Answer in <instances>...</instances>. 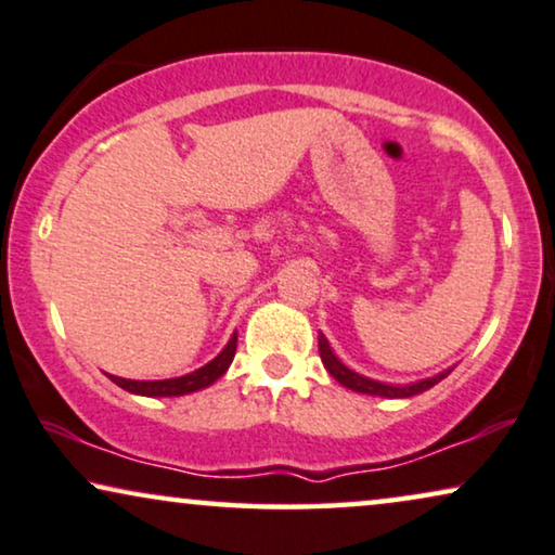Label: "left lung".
Instances as JSON below:
<instances>
[{
    "label": "left lung",
    "mask_w": 555,
    "mask_h": 555,
    "mask_svg": "<svg viewBox=\"0 0 555 555\" xmlns=\"http://www.w3.org/2000/svg\"><path fill=\"white\" fill-rule=\"evenodd\" d=\"M320 358H322L324 367H327V373L339 383V386L350 388V390H354V393L380 396V398H411V396H418V393H424V390L437 386L439 380H444L447 375L452 373V367H447V371L431 375V378H424V380H416V383H405V386H390V383H380V380L365 378V375L350 371V367H347L343 360H339L337 354L332 352L327 337H324L322 332H320Z\"/></svg>",
    "instance_id": "8db88e82"
}]
</instances>
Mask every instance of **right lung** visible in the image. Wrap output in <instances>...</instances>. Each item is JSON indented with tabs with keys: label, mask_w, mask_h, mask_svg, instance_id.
Instances as JSON below:
<instances>
[{
	"label": "right lung",
	"mask_w": 555,
	"mask_h": 555,
	"mask_svg": "<svg viewBox=\"0 0 555 555\" xmlns=\"http://www.w3.org/2000/svg\"><path fill=\"white\" fill-rule=\"evenodd\" d=\"M235 345H238V335L233 332V337L228 339V345L220 350L218 358H212L208 365L197 367L188 375H180V378H167V380H129L118 378V375H108L111 380L116 383L118 388L129 390L134 396H150V398H169V396H188L195 393V390H203L216 383L220 375H225L228 367L233 363Z\"/></svg>",
	"instance_id": "obj_1"
}]
</instances>
